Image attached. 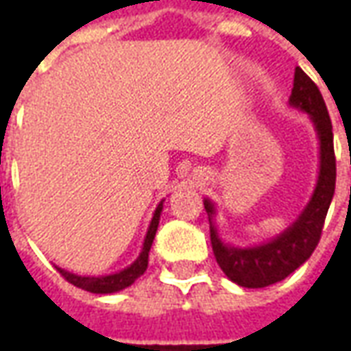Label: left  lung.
Listing matches in <instances>:
<instances>
[{
	"label": "left lung",
	"instance_id": "1",
	"mask_svg": "<svg viewBox=\"0 0 351 351\" xmlns=\"http://www.w3.org/2000/svg\"><path fill=\"white\" fill-rule=\"evenodd\" d=\"M289 107L308 114L317 137V180L308 203L282 233L256 246H233L216 228V205L205 197L210 221V241L220 269L231 282L243 287H267L299 269L319 243L325 216L335 195L337 161L332 148V125L317 86L301 67L295 69Z\"/></svg>",
	"mask_w": 351,
	"mask_h": 351
}]
</instances>
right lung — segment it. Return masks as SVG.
Returning <instances> with one entry per match:
<instances>
[{
    "mask_svg": "<svg viewBox=\"0 0 351 351\" xmlns=\"http://www.w3.org/2000/svg\"><path fill=\"white\" fill-rule=\"evenodd\" d=\"M163 201L161 199L160 205L156 206L154 210L152 220H150V226H148V231H146L145 243H143V248H141V254L137 256V259L131 265H128L125 269L118 272H112V274H101V276H82V274H75V272H69L62 269V267H56L60 274L64 276L69 284L80 287V289H86L90 293H116V291H122L125 287H130L137 278H141L145 271L148 269V254H150V248H152L154 237H156V231H158V226H160V216L161 210H163Z\"/></svg>",
    "mask_w": 351,
    "mask_h": 351,
    "instance_id": "obj_1",
    "label": "right lung"
}]
</instances>
